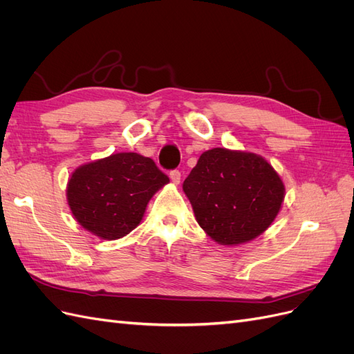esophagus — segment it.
Segmentation results:
<instances>
[{
  "instance_id": "34e87169",
  "label": "esophagus",
  "mask_w": 354,
  "mask_h": 354,
  "mask_svg": "<svg viewBox=\"0 0 354 354\" xmlns=\"http://www.w3.org/2000/svg\"><path fill=\"white\" fill-rule=\"evenodd\" d=\"M169 178H171V181H173L174 185H178V183H180V180H181V173H180L178 169L169 171Z\"/></svg>"
}]
</instances>
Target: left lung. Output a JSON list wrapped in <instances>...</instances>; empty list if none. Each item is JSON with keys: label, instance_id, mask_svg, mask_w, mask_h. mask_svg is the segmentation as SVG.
<instances>
[{"label": "left lung", "instance_id": "obj_1", "mask_svg": "<svg viewBox=\"0 0 354 354\" xmlns=\"http://www.w3.org/2000/svg\"><path fill=\"white\" fill-rule=\"evenodd\" d=\"M183 190L196 221L221 245H238L261 234L281 209L285 187L259 155L216 147L203 152Z\"/></svg>", "mask_w": 354, "mask_h": 354}]
</instances>
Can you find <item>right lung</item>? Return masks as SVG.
<instances>
[{"label": "right lung", "mask_w": 354, "mask_h": 354, "mask_svg": "<svg viewBox=\"0 0 354 354\" xmlns=\"http://www.w3.org/2000/svg\"><path fill=\"white\" fill-rule=\"evenodd\" d=\"M168 181L153 159L133 152L115 153L73 171L68 202L84 229L113 241L138 226L149 199Z\"/></svg>", "instance_id": "1"}]
</instances>
